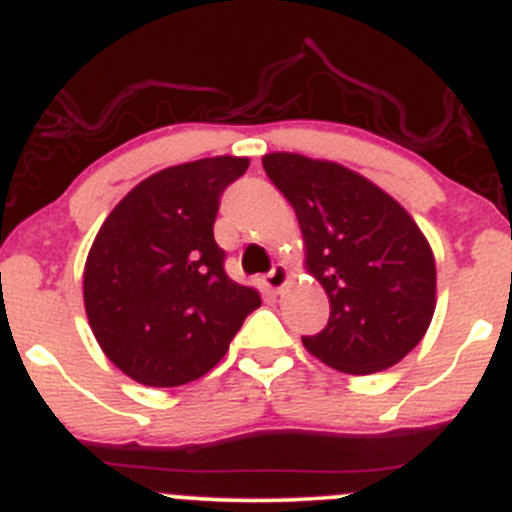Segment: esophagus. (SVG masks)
Masks as SVG:
<instances>
[{
	"label": "esophagus",
	"instance_id": "34e87169",
	"mask_svg": "<svg viewBox=\"0 0 512 512\" xmlns=\"http://www.w3.org/2000/svg\"><path fill=\"white\" fill-rule=\"evenodd\" d=\"M285 282H287V267L285 265H275L265 277H262V285H265V290H270V292H280L282 287H285Z\"/></svg>",
	"mask_w": 512,
	"mask_h": 512
}]
</instances>
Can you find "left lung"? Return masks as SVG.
<instances>
[{
    "instance_id": "8db88e82",
    "label": "left lung",
    "mask_w": 512,
    "mask_h": 512,
    "mask_svg": "<svg viewBox=\"0 0 512 512\" xmlns=\"http://www.w3.org/2000/svg\"><path fill=\"white\" fill-rule=\"evenodd\" d=\"M305 240V265L330 297L325 330L307 352L347 375L403 360L435 312V257L413 217L390 195L335 162L290 152L262 157Z\"/></svg>"
}]
</instances>
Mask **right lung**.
<instances>
[{
    "label": "right lung",
    "mask_w": 512,
    "mask_h": 512,
    "mask_svg": "<svg viewBox=\"0 0 512 512\" xmlns=\"http://www.w3.org/2000/svg\"><path fill=\"white\" fill-rule=\"evenodd\" d=\"M247 165L225 155L167 167L99 227L84 265V307L104 355L132 380L150 388L197 380L260 307L252 287L227 277L212 232L222 192Z\"/></svg>",
    "instance_id": "right-lung-1"
}]
</instances>
